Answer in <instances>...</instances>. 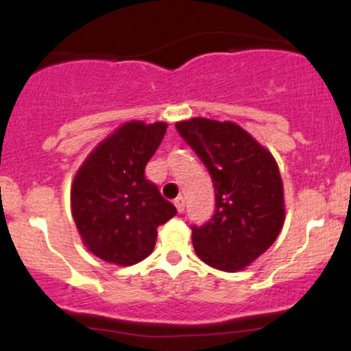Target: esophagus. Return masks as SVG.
I'll return each instance as SVG.
<instances>
[{"label":"esophagus","instance_id":"34e87169","mask_svg":"<svg viewBox=\"0 0 351 351\" xmlns=\"http://www.w3.org/2000/svg\"><path fill=\"white\" fill-rule=\"evenodd\" d=\"M173 203H175V206H176V209H178V213L184 211V198H183V196H178V198L173 201Z\"/></svg>","mask_w":351,"mask_h":351}]
</instances>
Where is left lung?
Returning <instances> with one entry per match:
<instances>
[{
  "label": "left lung",
  "mask_w": 351,
  "mask_h": 351,
  "mask_svg": "<svg viewBox=\"0 0 351 351\" xmlns=\"http://www.w3.org/2000/svg\"><path fill=\"white\" fill-rule=\"evenodd\" d=\"M176 132L199 156L216 195L215 215L191 226L203 263L239 271L274 244L284 224V188L276 160L232 122L193 119Z\"/></svg>",
  "instance_id": "1"
}]
</instances>
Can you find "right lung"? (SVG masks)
Masks as SVG:
<instances>
[{
    "label": "right lung",
    "mask_w": 351,
    "mask_h": 351,
    "mask_svg": "<svg viewBox=\"0 0 351 351\" xmlns=\"http://www.w3.org/2000/svg\"><path fill=\"white\" fill-rule=\"evenodd\" d=\"M167 123H125L90 153L74 178L72 216L84 244L100 259L132 265L150 256L156 229L176 208L145 178Z\"/></svg>",
    "instance_id": "1"
}]
</instances>
